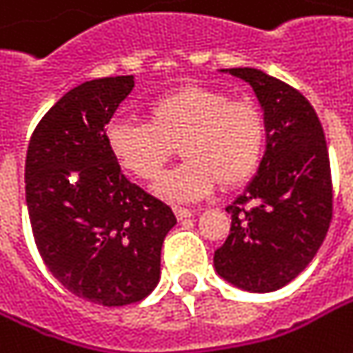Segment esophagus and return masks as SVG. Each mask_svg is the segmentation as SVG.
Instances as JSON below:
<instances>
[{
	"instance_id": "esophagus-1",
	"label": "esophagus",
	"mask_w": 353,
	"mask_h": 353,
	"mask_svg": "<svg viewBox=\"0 0 353 353\" xmlns=\"http://www.w3.org/2000/svg\"><path fill=\"white\" fill-rule=\"evenodd\" d=\"M174 214L177 219H188L192 216H196V210H188V208H181V205H174Z\"/></svg>"
}]
</instances>
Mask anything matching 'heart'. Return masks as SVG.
Listing matches in <instances>:
<instances>
[{
  "label": "heart",
  "instance_id": "b5f03b06",
  "mask_svg": "<svg viewBox=\"0 0 353 353\" xmlns=\"http://www.w3.org/2000/svg\"><path fill=\"white\" fill-rule=\"evenodd\" d=\"M150 121L117 117L105 130L108 148L123 172L152 181L177 152L183 161L159 179L157 196L192 201L216 185L234 190L256 174L265 148V117L252 99L188 85L148 108Z\"/></svg>",
  "mask_w": 353,
  "mask_h": 353
}]
</instances>
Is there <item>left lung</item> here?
Wrapping results in <instances>:
<instances>
[{
    "instance_id": "obj_1",
    "label": "left lung",
    "mask_w": 353,
    "mask_h": 353,
    "mask_svg": "<svg viewBox=\"0 0 353 353\" xmlns=\"http://www.w3.org/2000/svg\"><path fill=\"white\" fill-rule=\"evenodd\" d=\"M258 95L265 154L258 176L225 208L230 236L214 254L216 272L248 292H276L318 254L332 221V172L320 117L303 95L254 68H232Z\"/></svg>"
}]
</instances>
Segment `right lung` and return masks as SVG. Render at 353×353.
Here are the masks:
<instances>
[{
	"label": "right lung",
	"instance_id": "add662e5",
	"mask_svg": "<svg viewBox=\"0 0 353 353\" xmlns=\"http://www.w3.org/2000/svg\"><path fill=\"white\" fill-rule=\"evenodd\" d=\"M132 90L134 75L70 90L33 130L26 157V203L43 263L77 298L108 307L152 294L177 223L108 148L105 125Z\"/></svg>",
	"mask_w": 353,
	"mask_h": 353
}]
</instances>
